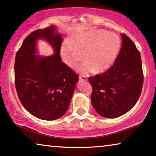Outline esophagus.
<instances>
[{
  "label": "esophagus",
  "instance_id": "1",
  "mask_svg": "<svg viewBox=\"0 0 156 156\" xmlns=\"http://www.w3.org/2000/svg\"><path fill=\"white\" fill-rule=\"evenodd\" d=\"M79 80H80V81H87V78L86 76H80V77H79Z\"/></svg>",
  "mask_w": 156,
  "mask_h": 156
}]
</instances>
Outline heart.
<instances>
[{"instance_id": "1", "label": "heart", "mask_w": 156, "mask_h": 156, "mask_svg": "<svg viewBox=\"0 0 156 156\" xmlns=\"http://www.w3.org/2000/svg\"><path fill=\"white\" fill-rule=\"evenodd\" d=\"M121 47L119 37L103 30L81 35H76L71 41H66L61 47V56L65 63L74 68L84 55V63L80 68L83 72L90 71L102 74L112 66Z\"/></svg>"}]
</instances>
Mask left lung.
Listing matches in <instances>:
<instances>
[{"instance_id":"obj_1","label":"left lung","mask_w":156,"mask_h":156,"mask_svg":"<svg viewBox=\"0 0 156 156\" xmlns=\"http://www.w3.org/2000/svg\"><path fill=\"white\" fill-rule=\"evenodd\" d=\"M122 46L112 66L88 78L93 87L91 102L105 118H117L130 110L141 95L144 83L140 52L134 43L122 34Z\"/></svg>"}]
</instances>
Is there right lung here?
<instances>
[{
	"instance_id": "right-lung-1",
	"label": "right lung",
	"mask_w": 156,
	"mask_h": 156,
	"mask_svg": "<svg viewBox=\"0 0 156 156\" xmlns=\"http://www.w3.org/2000/svg\"><path fill=\"white\" fill-rule=\"evenodd\" d=\"M56 26L32 32L17 51L15 61V83L22 105L34 117L55 120L69 108L78 75L62 62V36ZM44 39L54 49L51 56L37 55V41Z\"/></svg>"
}]
</instances>
